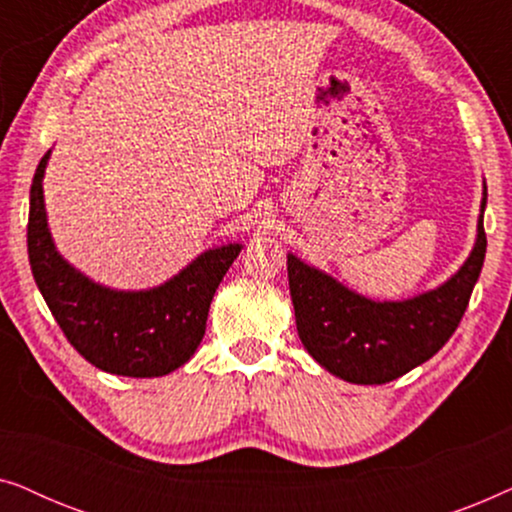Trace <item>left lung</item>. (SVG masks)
Listing matches in <instances>:
<instances>
[{
  "mask_svg": "<svg viewBox=\"0 0 512 512\" xmlns=\"http://www.w3.org/2000/svg\"><path fill=\"white\" fill-rule=\"evenodd\" d=\"M487 205V188L482 209ZM487 235L457 275L440 289L405 303H373L340 286L324 272L289 256V289L298 335L328 373L354 384H384L429 361L464 317L485 263Z\"/></svg>",
  "mask_w": 512,
  "mask_h": 512,
  "instance_id": "obj_1",
  "label": "left lung"
}]
</instances>
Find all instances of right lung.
Listing matches in <instances>:
<instances>
[{
  "label": "right lung",
  "instance_id": "right-lung-1",
  "mask_svg": "<svg viewBox=\"0 0 512 512\" xmlns=\"http://www.w3.org/2000/svg\"><path fill=\"white\" fill-rule=\"evenodd\" d=\"M44 153L30 188L27 254L48 310L76 352L104 373L160 377L191 359L205 335L209 303L240 244L207 251L153 291L123 293L93 284L55 251L44 212Z\"/></svg>",
  "mask_w": 512,
  "mask_h": 512
}]
</instances>
